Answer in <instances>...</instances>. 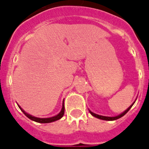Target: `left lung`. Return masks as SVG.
<instances>
[{
    "mask_svg": "<svg viewBox=\"0 0 149 149\" xmlns=\"http://www.w3.org/2000/svg\"><path fill=\"white\" fill-rule=\"evenodd\" d=\"M134 103H135V102H134L132 104L131 106H129V108L125 110V111H124V112H123V113H121L120 115H118V116H114V117L103 116H100V115L95 114V113H94V112H91V111H90V110H89V112H90V114H91L92 116H93L94 117H95V118H100V119H102V120H106V121H113V120H116V119H118V118H121V117H123V116H125V115L126 114L127 112H129V110L132 108V106H133V104H134Z\"/></svg>",
    "mask_w": 149,
    "mask_h": 149,
    "instance_id": "8db88e82",
    "label": "left lung"
}]
</instances>
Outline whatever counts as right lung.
I'll return each mask as SVG.
<instances>
[{
    "label": "right lung",
    "mask_w": 149,
    "mask_h": 149,
    "mask_svg": "<svg viewBox=\"0 0 149 149\" xmlns=\"http://www.w3.org/2000/svg\"><path fill=\"white\" fill-rule=\"evenodd\" d=\"M19 106V108L20 109V110L24 112V114L25 115L27 118H29L30 119H31V120L34 121V122H37V123H52V122H54V121L59 120V119H60V118L63 116L64 110H65L64 102H63L62 109H61V111H60V112L59 113V114H57L56 116H55L50 117V118H37V117L33 116H31V115L26 113L24 110H23V109H21V107H20V106Z\"/></svg>",
    "instance_id": "obj_1"
}]
</instances>
